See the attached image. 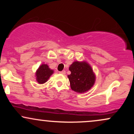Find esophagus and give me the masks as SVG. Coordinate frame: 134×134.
Here are the masks:
<instances>
[{"instance_id": "1", "label": "esophagus", "mask_w": 134, "mask_h": 134, "mask_svg": "<svg viewBox=\"0 0 134 134\" xmlns=\"http://www.w3.org/2000/svg\"><path fill=\"white\" fill-rule=\"evenodd\" d=\"M59 73L61 74H65V70H62V71L60 72Z\"/></svg>"}]
</instances>
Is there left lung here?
Instances as JSON below:
<instances>
[{
    "label": "left lung",
    "instance_id": "8db88e82",
    "mask_svg": "<svg viewBox=\"0 0 134 134\" xmlns=\"http://www.w3.org/2000/svg\"><path fill=\"white\" fill-rule=\"evenodd\" d=\"M69 70L71 72L68 75L70 87L75 92L85 93L93 86L96 76L87 62L76 61L70 65Z\"/></svg>",
    "mask_w": 134,
    "mask_h": 134
}]
</instances>
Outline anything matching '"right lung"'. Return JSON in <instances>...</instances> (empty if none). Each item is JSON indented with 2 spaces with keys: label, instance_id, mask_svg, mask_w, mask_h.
<instances>
[{
  "label": "right lung",
  "instance_id": "right-lung-1",
  "mask_svg": "<svg viewBox=\"0 0 134 134\" xmlns=\"http://www.w3.org/2000/svg\"><path fill=\"white\" fill-rule=\"evenodd\" d=\"M53 73V70L49 68L47 64H42L36 72V79L39 84H44Z\"/></svg>",
  "mask_w": 134,
  "mask_h": 134
}]
</instances>
